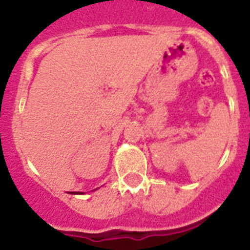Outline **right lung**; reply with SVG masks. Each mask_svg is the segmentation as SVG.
<instances>
[{"label":"right lung","mask_w":250,"mask_h":250,"mask_svg":"<svg viewBox=\"0 0 250 250\" xmlns=\"http://www.w3.org/2000/svg\"><path fill=\"white\" fill-rule=\"evenodd\" d=\"M75 194H81V193H80V191H79V193H75Z\"/></svg>","instance_id":"obj_1"}]
</instances>
